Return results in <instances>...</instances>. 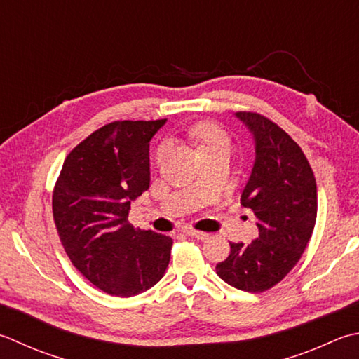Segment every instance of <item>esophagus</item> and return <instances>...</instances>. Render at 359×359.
Instances as JSON below:
<instances>
[{
  "label": "esophagus",
  "instance_id": "esophagus-1",
  "mask_svg": "<svg viewBox=\"0 0 359 359\" xmlns=\"http://www.w3.org/2000/svg\"><path fill=\"white\" fill-rule=\"evenodd\" d=\"M185 233L188 236L196 238V240H201V241L207 240V238H208V233H205V231H199V230H193V229H187Z\"/></svg>",
  "mask_w": 359,
  "mask_h": 359
}]
</instances>
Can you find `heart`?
<instances>
[{"mask_svg": "<svg viewBox=\"0 0 359 359\" xmlns=\"http://www.w3.org/2000/svg\"><path fill=\"white\" fill-rule=\"evenodd\" d=\"M187 138L194 144L199 156L217 149V147H227V149H230V140L227 133L221 128H217L216 124L208 121H201L189 126L187 129ZM163 154L165 147H160L157 152V158L160 160L163 157Z\"/></svg>", "mask_w": 359, "mask_h": 359, "instance_id": "1", "label": "heart"}]
</instances>
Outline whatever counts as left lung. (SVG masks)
I'll return each instance as SVG.
<instances>
[{
  "mask_svg": "<svg viewBox=\"0 0 359 359\" xmlns=\"http://www.w3.org/2000/svg\"><path fill=\"white\" fill-rule=\"evenodd\" d=\"M235 116L254 138L255 160L241 203L257 216L258 236L250 244L230 243L216 273L236 290L263 292L304 254L318 215V188L305 154L282 128L250 111Z\"/></svg>",
  "mask_w": 359,
  "mask_h": 359,
  "instance_id": "1",
  "label": "left lung"
}]
</instances>
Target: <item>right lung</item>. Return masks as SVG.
Returning a JSON list of instances; mask_svg holds the SVG:
<instances>
[{"instance_id": "obj_1", "label": "right lung", "mask_w": 359, "mask_h": 359, "mask_svg": "<svg viewBox=\"0 0 359 359\" xmlns=\"http://www.w3.org/2000/svg\"><path fill=\"white\" fill-rule=\"evenodd\" d=\"M166 119L115 121L69 152L53 194L67 255L110 296L132 297L158 283L172 240L128 221L130 202L149 188V142Z\"/></svg>"}]
</instances>
